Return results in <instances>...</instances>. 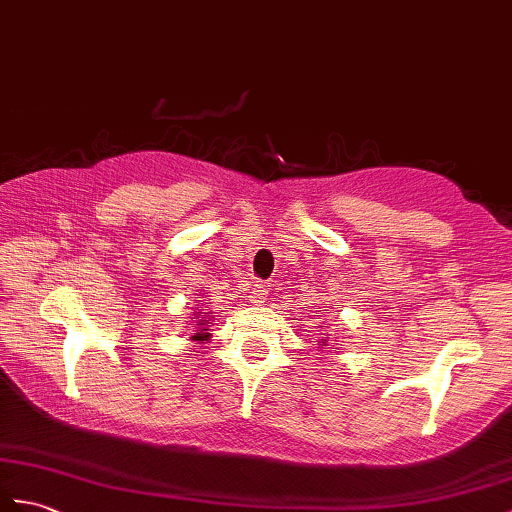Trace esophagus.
Returning <instances> with one entry per match:
<instances>
[{
  "instance_id": "obj_1",
  "label": "esophagus",
  "mask_w": 512,
  "mask_h": 512,
  "mask_svg": "<svg viewBox=\"0 0 512 512\" xmlns=\"http://www.w3.org/2000/svg\"><path fill=\"white\" fill-rule=\"evenodd\" d=\"M265 297H267V284L256 282V284L252 286V291H249V302L258 306V304L265 302Z\"/></svg>"
}]
</instances>
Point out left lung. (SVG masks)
<instances>
[{"label":"left lung","mask_w":512,"mask_h":512,"mask_svg":"<svg viewBox=\"0 0 512 512\" xmlns=\"http://www.w3.org/2000/svg\"><path fill=\"white\" fill-rule=\"evenodd\" d=\"M323 341H326V339H323ZM323 341H321V343H323Z\"/></svg>","instance_id":"obj_1"}]
</instances>
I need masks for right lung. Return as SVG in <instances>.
Returning <instances> with one entry per match:
<instances>
[{
    "mask_svg": "<svg viewBox=\"0 0 512 512\" xmlns=\"http://www.w3.org/2000/svg\"><path fill=\"white\" fill-rule=\"evenodd\" d=\"M208 323H210V319H208V313H202L199 315V319H197V323L195 326L199 328L195 334H193V341H206L208 339Z\"/></svg>",
    "mask_w": 512,
    "mask_h": 512,
    "instance_id": "1",
    "label": "right lung"
}]
</instances>
